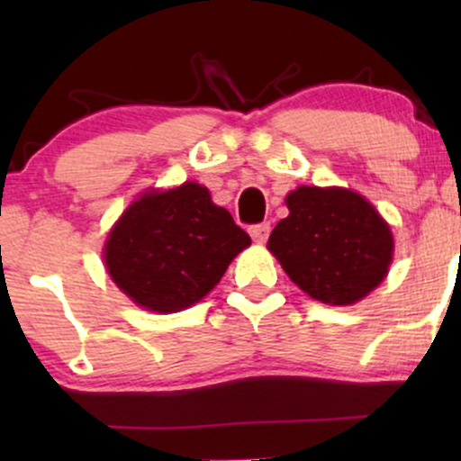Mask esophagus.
Masks as SVG:
<instances>
[{"label":"esophagus","instance_id":"esophagus-1","mask_svg":"<svg viewBox=\"0 0 461 461\" xmlns=\"http://www.w3.org/2000/svg\"><path fill=\"white\" fill-rule=\"evenodd\" d=\"M249 234H251V238L256 242H264L268 238V234H271V225H268V223L251 225V227H249Z\"/></svg>","mask_w":461,"mask_h":461}]
</instances>
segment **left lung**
Instances as JSON below:
<instances>
[{
    "label": "left lung",
    "instance_id": "8db88e82",
    "mask_svg": "<svg viewBox=\"0 0 461 461\" xmlns=\"http://www.w3.org/2000/svg\"><path fill=\"white\" fill-rule=\"evenodd\" d=\"M268 238L288 277L312 299L348 305L366 297L393 262V234L353 190L301 186Z\"/></svg>",
    "mask_w": 461,
    "mask_h": 461
}]
</instances>
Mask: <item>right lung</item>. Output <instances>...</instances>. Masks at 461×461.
Here are the masks:
<instances>
[{
	"mask_svg": "<svg viewBox=\"0 0 461 461\" xmlns=\"http://www.w3.org/2000/svg\"><path fill=\"white\" fill-rule=\"evenodd\" d=\"M251 238L208 188L194 182L147 193L125 210L105 242L110 277L153 312L186 310L203 299Z\"/></svg>",
	"mask_w": 461,
	"mask_h": 461,
	"instance_id": "obj_1",
	"label": "right lung"
}]
</instances>
